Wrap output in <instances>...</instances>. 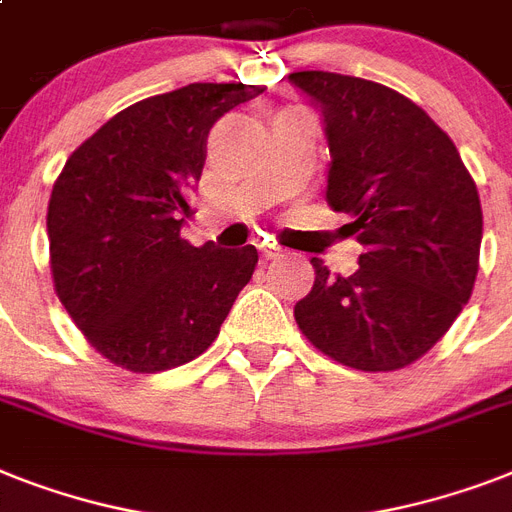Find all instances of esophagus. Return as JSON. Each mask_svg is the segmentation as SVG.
Listing matches in <instances>:
<instances>
[{
    "instance_id": "34e87169",
    "label": "esophagus",
    "mask_w": 512,
    "mask_h": 512,
    "mask_svg": "<svg viewBox=\"0 0 512 512\" xmlns=\"http://www.w3.org/2000/svg\"><path fill=\"white\" fill-rule=\"evenodd\" d=\"M276 255H278L276 244H260V260H263V263H268L270 257H276Z\"/></svg>"
}]
</instances>
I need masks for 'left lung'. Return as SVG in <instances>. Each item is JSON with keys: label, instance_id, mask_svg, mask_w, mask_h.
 Wrapping results in <instances>:
<instances>
[{"label": "left lung", "instance_id": "obj_1", "mask_svg": "<svg viewBox=\"0 0 512 512\" xmlns=\"http://www.w3.org/2000/svg\"><path fill=\"white\" fill-rule=\"evenodd\" d=\"M323 115L326 199L363 244L352 276L313 257L294 305L302 334L336 363L397 371L434 347L479 273L481 202L458 147L400 91L326 70L289 73Z\"/></svg>", "mask_w": 512, "mask_h": 512}]
</instances>
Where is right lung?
<instances>
[{
  "instance_id": "add662e5",
  "label": "right lung",
  "mask_w": 512,
  "mask_h": 512,
  "mask_svg": "<svg viewBox=\"0 0 512 512\" xmlns=\"http://www.w3.org/2000/svg\"><path fill=\"white\" fill-rule=\"evenodd\" d=\"M265 86L189 83L141 99L68 157L47 213L57 297L91 347L134 373L184 365L215 342L257 249L181 239L207 134Z\"/></svg>"
}]
</instances>
